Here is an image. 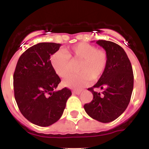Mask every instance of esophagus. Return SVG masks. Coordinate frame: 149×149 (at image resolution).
Returning <instances> with one entry per match:
<instances>
[{"label":"esophagus","mask_w":149,"mask_h":149,"mask_svg":"<svg viewBox=\"0 0 149 149\" xmlns=\"http://www.w3.org/2000/svg\"><path fill=\"white\" fill-rule=\"evenodd\" d=\"M81 92V91H76V90H74V91H73V94H77V95L80 94Z\"/></svg>","instance_id":"1"}]
</instances>
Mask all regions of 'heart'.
Masks as SVG:
<instances>
[{"instance_id": "obj_1", "label": "heart", "mask_w": 149, "mask_h": 149, "mask_svg": "<svg viewBox=\"0 0 149 149\" xmlns=\"http://www.w3.org/2000/svg\"><path fill=\"white\" fill-rule=\"evenodd\" d=\"M107 61V55L104 50L85 42L76 45L65 51H57L50 58L54 70L62 78L70 73L72 62L80 63L78 70L81 73L68 76L63 82L65 86L75 89H81L88 85L92 79L97 81L100 79L106 70Z\"/></svg>"}]
</instances>
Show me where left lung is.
I'll use <instances>...</instances> for the list:
<instances>
[{
	"instance_id": "left-lung-1",
	"label": "left lung",
	"mask_w": 149,
	"mask_h": 149,
	"mask_svg": "<svg viewBox=\"0 0 149 149\" xmlns=\"http://www.w3.org/2000/svg\"><path fill=\"white\" fill-rule=\"evenodd\" d=\"M107 55V66L97 83L88 91L93 94L91 102L84 106L86 112L93 119L107 123L115 120L124 112L133 89V72L131 63L124 49L115 42L98 40ZM102 89V93L95 91Z\"/></svg>"
}]
</instances>
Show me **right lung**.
Segmentation results:
<instances>
[{
	"mask_svg": "<svg viewBox=\"0 0 149 149\" xmlns=\"http://www.w3.org/2000/svg\"><path fill=\"white\" fill-rule=\"evenodd\" d=\"M61 44L41 42L28 48L20 56L13 73L14 97L21 113L37 125H51L61 118L69 88L55 91L61 82L51 65L50 55Z\"/></svg>",
	"mask_w": 149,
	"mask_h": 149,
	"instance_id": "add662e5",
	"label": "right lung"
}]
</instances>
